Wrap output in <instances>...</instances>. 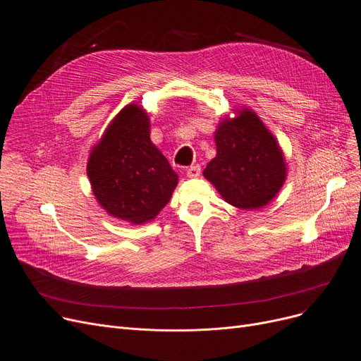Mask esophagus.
Listing matches in <instances>:
<instances>
[{"instance_id":"esophagus-1","label":"esophagus","mask_w":361,"mask_h":361,"mask_svg":"<svg viewBox=\"0 0 361 361\" xmlns=\"http://www.w3.org/2000/svg\"><path fill=\"white\" fill-rule=\"evenodd\" d=\"M200 171H202L200 165L196 164V165L188 166V168L185 169V173H187V177H188V178H196V177L200 176Z\"/></svg>"}]
</instances>
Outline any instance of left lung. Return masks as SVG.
Wrapping results in <instances>:
<instances>
[{"instance_id": "left-lung-1", "label": "left lung", "mask_w": 361, "mask_h": 361, "mask_svg": "<svg viewBox=\"0 0 361 361\" xmlns=\"http://www.w3.org/2000/svg\"><path fill=\"white\" fill-rule=\"evenodd\" d=\"M216 157L203 176L230 204L252 211L267 206L281 190L287 164L272 133L256 114L243 108L224 118L216 131Z\"/></svg>"}]
</instances>
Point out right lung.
<instances>
[{
    "instance_id": "obj_1",
    "label": "right lung",
    "mask_w": 361,
    "mask_h": 361,
    "mask_svg": "<svg viewBox=\"0 0 361 361\" xmlns=\"http://www.w3.org/2000/svg\"><path fill=\"white\" fill-rule=\"evenodd\" d=\"M87 177L104 209L135 225L154 219L178 183L168 159L150 142L149 117L136 104L124 106L93 146Z\"/></svg>"
}]
</instances>
